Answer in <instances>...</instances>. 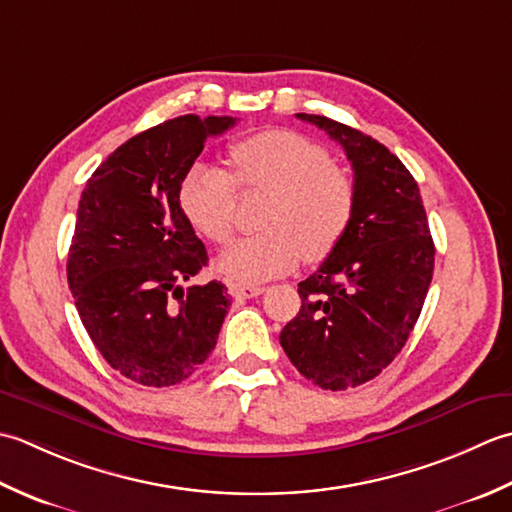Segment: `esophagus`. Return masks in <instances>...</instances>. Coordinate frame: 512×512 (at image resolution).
Returning <instances> with one entry per match:
<instances>
[{"mask_svg": "<svg viewBox=\"0 0 512 512\" xmlns=\"http://www.w3.org/2000/svg\"><path fill=\"white\" fill-rule=\"evenodd\" d=\"M265 291V287L260 285H238V283H232L229 285V294H232L234 298H256Z\"/></svg>", "mask_w": 512, "mask_h": 512, "instance_id": "obj_1", "label": "esophagus"}]
</instances>
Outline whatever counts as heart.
<instances>
[{
	"label": "heart",
	"mask_w": 512,
	"mask_h": 512,
	"mask_svg": "<svg viewBox=\"0 0 512 512\" xmlns=\"http://www.w3.org/2000/svg\"><path fill=\"white\" fill-rule=\"evenodd\" d=\"M232 179L216 168L194 165L181 185L179 201L196 232L216 245L232 241L236 187L271 194L260 227L218 258L225 276L258 283L298 265L320 263L349 232L356 214V187L318 143L291 130H265L229 150Z\"/></svg>",
	"instance_id": "heart-1"
}]
</instances>
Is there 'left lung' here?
<instances>
[{
	"label": "left lung",
	"instance_id": "8db88e82",
	"mask_svg": "<svg viewBox=\"0 0 512 512\" xmlns=\"http://www.w3.org/2000/svg\"><path fill=\"white\" fill-rule=\"evenodd\" d=\"M296 117L344 148L356 214L342 243L298 285L302 307L280 344L307 380L344 391L380 375L409 340L433 278L435 245L420 187L398 156L344 123Z\"/></svg>",
	"mask_w": 512,
	"mask_h": 512
}]
</instances>
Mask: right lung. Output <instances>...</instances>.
<instances>
[{"label": "right lung", "instance_id": "add662e5", "mask_svg": "<svg viewBox=\"0 0 512 512\" xmlns=\"http://www.w3.org/2000/svg\"><path fill=\"white\" fill-rule=\"evenodd\" d=\"M232 117L185 114L119 145L83 187L68 252L79 318L114 371L143 387L190 378L216 347L232 296L218 280L183 287L207 265L179 192Z\"/></svg>", "mask_w": 512, "mask_h": 512}]
</instances>
